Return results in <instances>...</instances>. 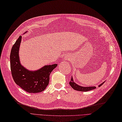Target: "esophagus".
I'll list each match as a JSON object with an SVG mask.
<instances>
[{
	"label": "esophagus",
	"mask_w": 122,
	"mask_h": 122,
	"mask_svg": "<svg viewBox=\"0 0 122 122\" xmlns=\"http://www.w3.org/2000/svg\"><path fill=\"white\" fill-rule=\"evenodd\" d=\"M65 60H69V55H67L65 56L64 58Z\"/></svg>",
	"instance_id": "34e87169"
}]
</instances>
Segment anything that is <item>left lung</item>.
Wrapping results in <instances>:
<instances>
[{"label":"left lung","mask_w":122,"mask_h":122,"mask_svg":"<svg viewBox=\"0 0 122 122\" xmlns=\"http://www.w3.org/2000/svg\"><path fill=\"white\" fill-rule=\"evenodd\" d=\"M105 81L103 82L102 83H101L100 85H98V87H100L104 83ZM69 84L70 86L72 87L73 89H74L75 91H80V92H88L89 91H91V90L94 89L96 88V87L95 86H81V85H79L77 84V83H76L74 81L73 78L72 77V76H71V81L69 82Z\"/></svg>","instance_id":"obj_1"}]
</instances>
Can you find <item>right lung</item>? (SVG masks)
Segmentation results:
<instances>
[{
	"label": "right lung",
	"instance_id": "add662e5",
	"mask_svg": "<svg viewBox=\"0 0 122 122\" xmlns=\"http://www.w3.org/2000/svg\"><path fill=\"white\" fill-rule=\"evenodd\" d=\"M21 39L22 37L20 36L10 53V69L13 79L17 85L26 92L33 93L42 92L48 85L50 75L57 64L46 65L37 70H30L25 68L21 63L19 55Z\"/></svg>",
	"mask_w": 122,
	"mask_h": 122
}]
</instances>
